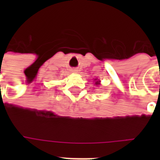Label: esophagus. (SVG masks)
I'll list each match as a JSON object with an SVG mask.
<instances>
[{"mask_svg": "<svg viewBox=\"0 0 160 160\" xmlns=\"http://www.w3.org/2000/svg\"><path fill=\"white\" fill-rule=\"evenodd\" d=\"M71 72L77 73L78 72V70H77V69H75V68H74V69H71Z\"/></svg>", "mask_w": 160, "mask_h": 160, "instance_id": "obj_1", "label": "esophagus"}]
</instances>
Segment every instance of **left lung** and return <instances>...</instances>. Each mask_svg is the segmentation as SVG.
Wrapping results in <instances>:
<instances>
[{
  "label": "left lung",
  "instance_id": "1",
  "mask_svg": "<svg viewBox=\"0 0 160 160\" xmlns=\"http://www.w3.org/2000/svg\"><path fill=\"white\" fill-rule=\"evenodd\" d=\"M97 80V79H95V80ZM95 84H96V85H100V80H99V81H95Z\"/></svg>",
  "mask_w": 160,
  "mask_h": 160
}]
</instances>
